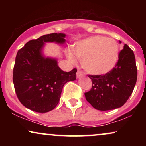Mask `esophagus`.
I'll return each mask as SVG.
<instances>
[{"label":"esophagus","instance_id":"esophagus-1","mask_svg":"<svg viewBox=\"0 0 146 146\" xmlns=\"http://www.w3.org/2000/svg\"><path fill=\"white\" fill-rule=\"evenodd\" d=\"M83 75H84V73L82 71H78V72H77V78H81V77H82Z\"/></svg>","mask_w":146,"mask_h":146}]
</instances>
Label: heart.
<instances>
[{"mask_svg":"<svg viewBox=\"0 0 146 146\" xmlns=\"http://www.w3.org/2000/svg\"><path fill=\"white\" fill-rule=\"evenodd\" d=\"M72 51L81 60L84 69L97 76L109 73L118 61L119 46L113 38L100 36L89 37L75 42ZM68 58L73 62L75 61L71 53H68Z\"/></svg>","mask_w":146,"mask_h":146,"instance_id":"heart-1","label":"heart"}]
</instances>
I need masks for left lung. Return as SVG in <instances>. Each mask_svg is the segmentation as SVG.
Masks as SVG:
<instances>
[{"label":"left lung","instance_id":"obj_1","mask_svg":"<svg viewBox=\"0 0 146 146\" xmlns=\"http://www.w3.org/2000/svg\"><path fill=\"white\" fill-rule=\"evenodd\" d=\"M88 77L93 82V86L84 95L93 108L105 111L122 106L136 84L137 69L133 51L125 44L119 54L116 66L111 71L101 76Z\"/></svg>","mask_w":146,"mask_h":146}]
</instances>
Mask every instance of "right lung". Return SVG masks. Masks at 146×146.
<instances>
[{"label":"right lung","instance_id":"right-lung-1","mask_svg":"<svg viewBox=\"0 0 146 146\" xmlns=\"http://www.w3.org/2000/svg\"><path fill=\"white\" fill-rule=\"evenodd\" d=\"M66 34L53 33L31 40L18 51L16 57L13 82L18 100L26 108L47 113L59 103L64 85L76 79V68L63 71L56 58L44 56L46 42L64 44Z\"/></svg>","mask_w":146,"mask_h":146}]
</instances>
